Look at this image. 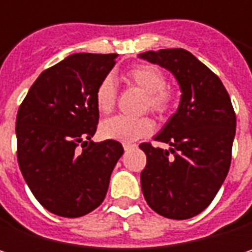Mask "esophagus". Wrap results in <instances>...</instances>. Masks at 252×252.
<instances>
[{
	"label": "esophagus",
	"instance_id": "34e87169",
	"mask_svg": "<svg viewBox=\"0 0 252 252\" xmlns=\"http://www.w3.org/2000/svg\"><path fill=\"white\" fill-rule=\"evenodd\" d=\"M123 146H124V150H126V152H128V150H131V149L135 147V144H131V143H124Z\"/></svg>",
	"mask_w": 252,
	"mask_h": 252
}]
</instances>
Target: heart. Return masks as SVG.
I'll use <instances>...</instances> for the list:
<instances>
[{
	"label": "heart",
	"mask_w": 252,
	"mask_h": 252,
	"mask_svg": "<svg viewBox=\"0 0 252 252\" xmlns=\"http://www.w3.org/2000/svg\"><path fill=\"white\" fill-rule=\"evenodd\" d=\"M128 84L138 87L146 93L144 109H150L159 117H166L175 106V92L166 86V77L153 64H135L124 74ZM94 105L100 114H111L117 105V87L111 77L100 80L94 90ZM100 134L105 138L123 143L137 141L150 135L155 129L153 120L149 117L128 118L114 117L100 124Z\"/></svg>",
	"instance_id": "b5f03b06"
}]
</instances>
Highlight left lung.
<instances>
[{"mask_svg":"<svg viewBox=\"0 0 252 252\" xmlns=\"http://www.w3.org/2000/svg\"><path fill=\"white\" fill-rule=\"evenodd\" d=\"M140 58L169 70L182 92L176 114L155 138L171 149L140 144L147 156L143 195L158 215L189 219L213 201L229 172L236 115L220 78L191 52L147 51Z\"/></svg>","mask_w":252,"mask_h":252,"instance_id":"1","label":"left lung"}]
</instances>
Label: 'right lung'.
<instances>
[{
  "label": "right lung",
  "mask_w": 252,
  "mask_h": 252,
  "mask_svg": "<svg viewBox=\"0 0 252 252\" xmlns=\"http://www.w3.org/2000/svg\"><path fill=\"white\" fill-rule=\"evenodd\" d=\"M117 54H73L42 71L16 120L17 160L26 184L51 213L80 218L102 204L123 156L117 140L93 143L94 90Z\"/></svg>",
  "instance_id": "right-lung-1"
}]
</instances>
